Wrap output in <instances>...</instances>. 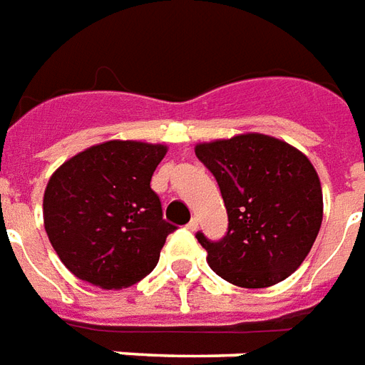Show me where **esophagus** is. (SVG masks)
Here are the masks:
<instances>
[{"instance_id":"esophagus-1","label":"esophagus","mask_w":365,"mask_h":365,"mask_svg":"<svg viewBox=\"0 0 365 365\" xmlns=\"http://www.w3.org/2000/svg\"><path fill=\"white\" fill-rule=\"evenodd\" d=\"M185 228H187V230H191V232H195L197 228H199V220H197V218H191L190 224H187Z\"/></svg>"}]
</instances>
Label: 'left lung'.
Listing matches in <instances>:
<instances>
[{
    "label": "left lung",
    "mask_w": 365,
    "mask_h": 365,
    "mask_svg": "<svg viewBox=\"0 0 365 365\" xmlns=\"http://www.w3.org/2000/svg\"><path fill=\"white\" fill-rule=\"evenodd\" d=\"M195 155L217 178L228 210L222 240H207V261L242 288L288 279L312 250L323 220L319 175L304 153L261 133L199 143Z\"/></svg>",
    "instance_id": "left-lung-1"
}]
</instances>
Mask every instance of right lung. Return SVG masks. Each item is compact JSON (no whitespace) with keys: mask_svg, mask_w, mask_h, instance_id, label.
<instances>
[{"mask_svg":"<svg viewBox=\"0 0 365 365\" xmlns=\"http://www.w3.org/2000/svg\"><path fill=\"white\" fill-rule=\"evenodd\" d=\"M164 145L106 141L63 162L44 191V228L77 279L118 290L145 279L175 226L162 218L150 178Z\"/></svg>","mask_w":365,"mask_h":365,"instance_id":"right-lung-1","label":"right lung"}]
</instances>
